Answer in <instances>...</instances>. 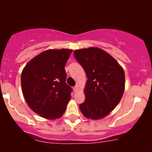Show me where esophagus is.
I'll return each instance as SVG.
<instances>
[{"label": "esophagus", "mask_w": 152, "mask_h": 152, "mask_svg": "<svg viewBox=\"0 0 152 152\" xmlns=\"http://www.w3.org/2000/svg\"><path fill=\"white\" fill-rule=\"evenodd\" d=\"M78 90V86H77V85H76V86H75L74 87V92H77Z\"/></svg>", "instance_id": "1"}]
</instances>
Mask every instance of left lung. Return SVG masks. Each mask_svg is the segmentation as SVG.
I'll use <instances>...</instances> for the list:
<instances>
[{
    "mask_svg": "<svg viewBox=\"0 0 152 152\" xmlns=\"http://www.w3.org/2000/svg\"><path fill=\"white\" fill-rule=\"evenodd\" d=\"M74 54L88 78L86 98L79 109L86 118L104 117L121 101L124 91V71L111 56L100 48L76 50Z\"/></svg>",
    "mask_w": 152,
    "mask_h": 152,
    "instance_id": "8db88e82",
    "label": "left lung"
}]
</instances>
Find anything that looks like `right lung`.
<instances>
[{"label":"right lung","instance_id":"add662e5","mask_svg":"<svg viewBox=\"0 0 152 152\" xmlns=\"http://www.w3.org/2000/svg\"><path fill=\"white\" fill-rule=\"evenodd\" d=\"M72 50L50 49L36 56L22 71L21 87L28 105L43 118L61 117L71 99L65 65Z\"/></svg>","mask_w":152,"mask_h":152}]
</instances>
